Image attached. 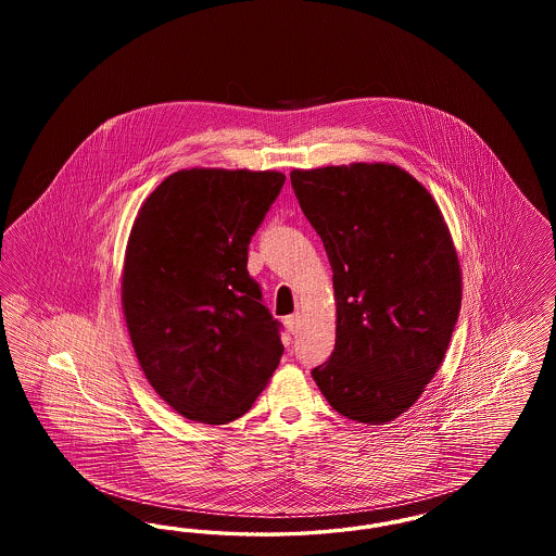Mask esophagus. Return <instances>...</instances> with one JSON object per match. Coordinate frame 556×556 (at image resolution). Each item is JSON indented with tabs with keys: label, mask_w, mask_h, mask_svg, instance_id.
<instances>
[{
	"label": "esophagus",
	"mask_w": 556,
	"mask_h": 556,
	"mask_svg": "<svg viewBox=\"0 0 556 556\" xmlns=\"http://www.w3.org/2000/svg\"><path fill=\"white\" fill-rule=\"evenodd\" d=\"M286 325H288L291 333L295 336L298 329H300V315H291V317L286 318Z\"/></svg>",
	"instance_id": "esophagus-1"
}]
</instances>
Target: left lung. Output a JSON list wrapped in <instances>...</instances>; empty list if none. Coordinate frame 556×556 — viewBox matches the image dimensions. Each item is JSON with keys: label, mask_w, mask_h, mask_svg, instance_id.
<instances>
[{"label": "left lung", "mask_w": 556, "mask_h": 556, "mask_svg": "<svg viewBox=\"0 0 556 556\" xmlns=\"http://www.w3.org/2000/svg\"><path fill=\"white\" fill-rule=\"evenodd\" d=\"M290 179L333 270L336 348L313 377L345 419L390 424L424 394L458 320L463 277L448 225L396 164L295 168Z\"/></svg>", "instance_id": "8db88e82"}]
</instances>
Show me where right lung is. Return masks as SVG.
I'll return each instance as SVG.
<instances>
[{"instance_id":"1","label":"right lung","mask_w":556,"mask_h":556,"mask_svg":"<svg viewBox=\"0 0 556 556\" xmlns=\"http://www.w3.org/2000/svg\"><path fill=\"white\" fill-rule=\"evenodd\" d=\"M283 184L277 170L184 168L132 223L121 281L132 350L189 421L238 419L281 361V325L248 275V245Z\"/></svg>"}]
</instances>
